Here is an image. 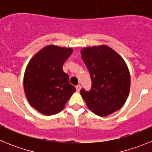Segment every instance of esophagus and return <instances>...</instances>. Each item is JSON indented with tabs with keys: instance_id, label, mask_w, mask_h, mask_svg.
<instances>
[{
	"instance_id": "esophagus-1",
	"label": "esophagus",
	"mask_w": 152,
	"mask_h": 152,
	"mask_svg": "<svg viewBox=\"0 0 152 152\" xmlns=\"http://www.w3.org/2000/svg\"><path fill=\"white\" fill-rule=\"evenodd\" d=\"M80 88H81V87H80V84H77V85L76 86V90H77V91H80Z\"/></svg>"
}]
</instances>
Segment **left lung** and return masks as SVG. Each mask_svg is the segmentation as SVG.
I'll list each match as a JSON object with an SVG mask.
<instances>
[{"label":"left lung","mask_w":152,"mask_h":152,"mask_svg":"<svg viewBox=\"0 0 152 152\" xmlns=\"http://www.w3.org/2000/svg\"><path fill=\"white\" fill-rule=\"evenodd\" d=\"M81 58L91 75L89 91L80 95L97 116H107L124 105L129 94L130 75L123 58L107 45L86 47Z\"/></svg>","instance_id":"obj_1"}]
</instances>
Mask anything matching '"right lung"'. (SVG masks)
<instances>
[{
    "instance_id": "add662e5",
    "label": "right lung",
    "mask_w": 152,
    "mask_h": 152,
    "mask_svg": "<svg viewBox=\"0 0 152 152\" xmlns=\"http://www.w3.org/2000/svg\"><path fill=\"white\" fill-rule=\"evenodd\" d=\"M72 49L51 45L39 51L29 61L23 77L24 91L33 108L46 116L61 112L76 88L62 66Z\"/></svg>"
}]
</instances>
